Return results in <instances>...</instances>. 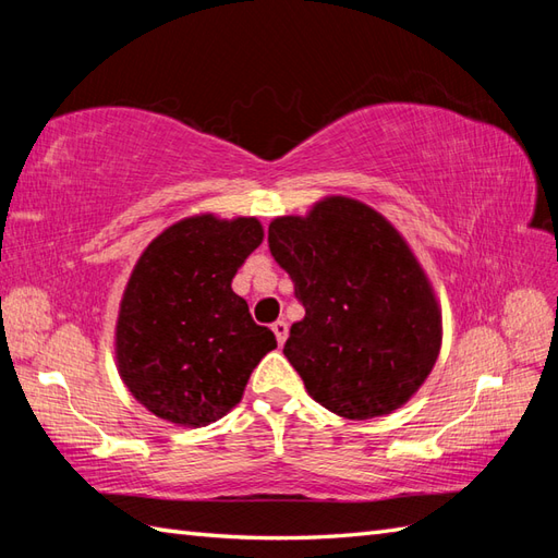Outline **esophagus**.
<instances>
[{
    "mask_svg": "<svg viewBox=\"0 0 558 558\" xmlns=\"http://www.w3.org/2000/svg\"><path fill=\"white\" fill-rule=\"evenodd\" d=\"M270 328H272V333H276L278 345H282V342L288 340V322H282V318H280V322H276Z\"/></svg>",
    "mask_w": 558,
    "mask_h": 558,
    "instance_id": "34e87169",
    "label": "esophagus"
}]
</instances>
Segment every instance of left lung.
Returning a JSON list of instances; mask_svg holds the SVG:
<instances>
[{"label": "left lung", "mask_w": 558, "mask_h": 558, "mask_svg": "<svg viewBox=\"0 0 558 558\" xmlns=\"http://www.w3.org/2000/svg\"><path fill=\"white\" fill-rule=\"evenodd\" d=\"M268 246L306 312L282 352L310 396L348 420L405 405L441 350V312L393 225L328 196L306 218L272 220Z\"/></svg>", "instance_id": "8db88e82"}]
</instances>
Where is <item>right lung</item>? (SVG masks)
<instances>
[{"instance_id":"1","label":"right lung","mask_w":558,"mask_h":558,"mask_svg":"<svg viewBox=\"0 0 558 558\" xmlns=\"http://www.w3.org/2000/svg\"><path fill=\"white\" fill-rule=\"evenodd\" d=\"M264 242L256 218L194 216L170 225L136 260L117 318L114 352L132 396L156 417L206 426L242 400L254 366L278 348L234 272Z\"/></svg>"}]
</instances>
